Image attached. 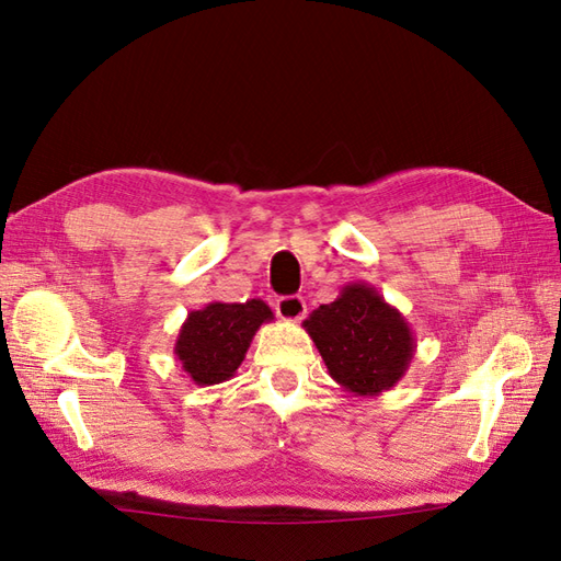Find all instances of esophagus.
<instances>
[{
    "label": "esophagus",
    "instance_id": "obj_1",
    "mask_svg": "<svg viewBox=\"0 0 561 561\" xmlns=\"http://www.w3.org/2000/svg\"><path fill=\"white\" fill-rule=\"evenodd\" d=\"M276 313L287 320V322H297L304 316H307V301L299 295H287L276 299Z\"/></svg>",
    "mask_w": 561,
    "mask_h": 561
}]
</instances>
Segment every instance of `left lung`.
Instances as JSON below:
<instances>
[{"mask_svg": "<svg viewBox=\"0 0 561 561\" xmlns=\"http://www.w3.org/2000/svg\"><path fill=\"white\" fill-rule=\"evenodd\" d=\"M330 377L348 393L379 396L393 388L416 351V339L404 316L367 283H348L330 304L307 320Z\"/></svg>", "mask_w": 561, "mask_h": 561, "instance_id": "left-lung-1", "label": "left lung"}]
</instances>
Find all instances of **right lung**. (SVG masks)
<instances>
[{
    "instance_id": "obj_1",
    "label": "right lung",
    "mask_w": 561,
    "mask_h": 561,
    "mask_svg": "<svg viewBox=\"0 0 561 561\" xmlns=\"http://www.w3.org/2000/svg\"><path fill=\"white\" fill-rule=\"evenodd\" d=\"M274 320L262 299L243 304L210 301L192 311L175 339V358L196 386L229 381L241 367L254 332Z\"/></svg>"
}]
</instances>
